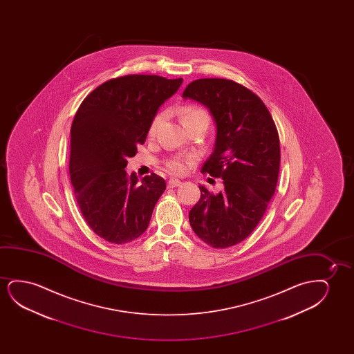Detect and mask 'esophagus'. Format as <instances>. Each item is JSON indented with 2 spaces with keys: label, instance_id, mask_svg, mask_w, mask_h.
Wrapping results in <instances>:
<instances>
[{
  "label": "esophagus",
  "instance_id": "obj_1",
  "mask_svg": "<svg viewBox=\"0 0 354 354\" xmlns=\"http://www.w3.org/2000/svg\"><path fill=\"white\" fill-rule=\"evenodd\" d=\"M181 184H183V183H181L179 179H170L169 181H168V187L173 189V187H178V186H180Z\"/></svg>",
  "mask_w": 354,
  "mask_h": 354
}]
</instances>
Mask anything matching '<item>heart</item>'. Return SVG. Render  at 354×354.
I'll return each mask as SVG.
<instances>
[{"label":"heart","instance_id":"heart-1","mask_svg":"<svg viewBox=\"0 0 354 354\" xmlns=\"http://www.w3.org/2000/svg\"><path fill=\"white\" fill-rule=\"evenodd\" d=\"M180 120L183 122L185 128L187 129L189 127L202 126L208 127L209 124V115L207 111H204L203 109L194 105H187V106H183L179 110ZM165 120V113L160 112L156 115L155 118L151 122L150 129L149 133L150 136L156 134V131L160 126V123ZM192 162L191 157H185V156H178L171 160L167 162V168L171 171L173 174H184L186 170L189 169V165Z\"/></svg>","mask_w":354,"mask_h":354}]
</instances>
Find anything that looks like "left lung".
Masks as SVG:
<instances>
[{
    "mask_svg": "<svg viewBox=\"0 0 354 354\" xmlns=\"http://www.w3.org/2000/svg\"><path fill=\"white\" fill-rule=\"evenodd\" d=\"M183 97L202 104L213 117L215 144L202 173L223 180L218 194L199 186L201 198L189 212V225L210 247H232L257 227L276 191L278 131L261 99L231 80H196Z\"/></svg>",
    "mask_w": 354,
    "mask_h": 354,
    "instance_id": "left-lung-1",
    "label": "left lung"
}]
</instances>
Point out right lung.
Returning a JSON list of instances; mask_svg holds the SVG:
<instances>
[{
    "instance_id": "right-lung-1",
    "label": "right lung",
    "mask_w": 354,
    "mask_h": 354,
    "mask_svg": "<svg viewBox=\"0 0 354 354\" xmlns=\"http://www.w3.org/2000/svg\"><path fill=\"white\" fill-rule=\"evenodd\" d=\"M183 78L128 75L95 88L71 126L70 179L83 218L99 237L124 244L150 223L165 181L157 174L138 179L128 158L142 145L151 122Z\"/></svg>"
}]
</instances>
